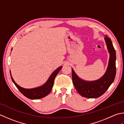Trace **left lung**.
<instances>
[{
    "label": "left lung",
    "mask_w": 124,
    "mask_h": 124,
    "mask_svg": "<svg viewBox=\"0 0 124 124\" xmlns=\"http://www.w3.org/2000/svg\"><path fill=\"white\" fill-rule=\"evenodd\" d=\"M104 39L110 53V59L107 71L101 79L94 81H85L80 79L72 69L73 85L77 92L83 97L89 98L100 97L108 89L115 80L116 73V51L110 38L107 35Z\"/></svg>",
    "instance_id": "obj_1"
}]
</instances>
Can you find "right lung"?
<instances>
[{"instance_id":"add662e5","label":"right lung","mask_w":124,"mask_h":124,"mask_svg":"<svg viewBox=\"0 0 124 124\" xmlns=\"http://www.w3.org/2000/svg\"><path fill=\"white\" fill-rule=\"evenodd\" d=\"M62 69V66H60L59 68H58L57 70H55L52 73L51 76L50 77L49 79H48L44 85L39 87L32 88V89H25V88L20 87L14 81L13 79V78L11 76V77L13 82L14 83V85H16V88L24 96L29 98V99L38 100L45 97L51 92L53 85H54L55 78Z\"/></svg>"}]
</instances>
